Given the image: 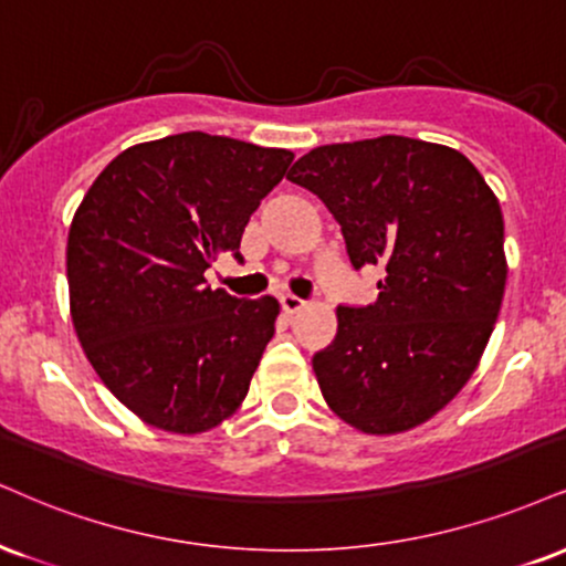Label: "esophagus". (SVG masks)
<instances>
[{"instance_id":"34e87169","label":"esophagus","mask_w":566,"mask_h":566,"mask_svg":"<svg viewBox=\"0 0 566 566\" xmlns=\"http://www.w3.org/2000/svg\"><path fill=\"white\" fill-rule=\"evenodd\" d=\"M279 305H282L284 313H297V311L305 308V301H303V297H297V295H282V297H279Z\"/></svg>"}]
</instances>
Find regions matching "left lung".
Returning <instances> with one entry per match:
<instances>
[{"mask_svg": "<svg viewBox=\"0 0 566 566\" xmlns=\"http://www.w3.org/2000/svg\"><path fill=\"white\" fill-rule=\"evenodd\" d=\"M287 179L329 208L356 269H385L377 303L339 305L335 343L313 356L326 406L366 434L424 424L469 382L499 318V197L459 149L395 134L311 149Z\"/></svg>", "mask_w": 566, "mask_h": 566, "instance_id": "obj_1", "label": "left lung"}]
</instances>
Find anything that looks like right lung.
Listing matches in <instances>:
<instances>
[{
  "label": "right lung",
  "mask_w": 566,
  "mask_h": 566,
  "mask_svg": "<svg viewBox=\"0 0 566 566\" xmlns=\"http://www.w3.org/2000/svg\"><path fill=\"white\" fill-rule=\"evenodd\" d=\"M290 149L187 132L105 166L67 231V290L81 348L128 411L200 434L242 406L274 337L276 297L237 301L206 271L240 255L253 210Z\"/></svg>",
  "instance_id": "right-lung-1"
}]
</instances>
